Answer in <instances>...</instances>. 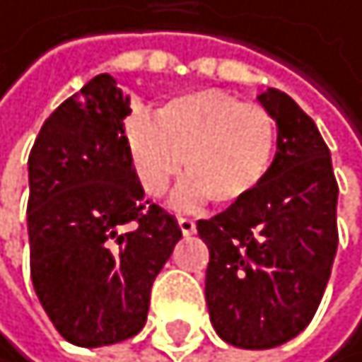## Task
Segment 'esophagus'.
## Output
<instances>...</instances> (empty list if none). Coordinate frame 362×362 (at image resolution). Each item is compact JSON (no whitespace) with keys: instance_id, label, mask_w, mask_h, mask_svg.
I'll return each mask as SVG.
<instances>
[{"instance_id":"esophagus-1","label":"esophagus","mask_w":362,"mask_h":362,"mask_svg":"<svg viewBox=\"0 0 362 362\" xmlns=\"http://www.w3.org/2000/svg\"><path fill=\"white\" fill-rule=\"evenodd\" d=\"M177 226H180V230H182V235H194L196 233L194 218H189V216H177Z\"/></svg>"}]
</instances>
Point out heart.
<instances>
[{
    "label": "heart",
    "instance_id": "1",
    "mask_svg": "<svg viewBox=\"0 0 362 362\" xmlns=\"http://www.w3.org/2000/svg\"><path fill=\"white\" fill-rule=\"evenodd\" d=\"M125 146L146 194L162 196L185 162L189 180L177 192L180 205L205 196L214 205H237L272 173L278 120L262 105L207 88L166 102L157 120L134 114L125 125Z\"/></svg>",
    "mask_w": 362,
    "mask_h": 362
}]
</instances>
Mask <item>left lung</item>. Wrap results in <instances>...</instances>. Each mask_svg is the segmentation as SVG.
<instances>
[{
	"mask_svg": "<svg viewBox=\"0 0 362 362\" xmlns=\"http://www.w3.org/2000/svg\"><path fill=\"white\" fill-rule=\"evenodd\" d=\"M257 100L278 120L272 173L251 198L196 223L209 248V320L242 349H272L310 324L338 251L329 146L287 93L267 88Z\"/></svg>",
	"mask_w": 362,
	"mask_h": 362,
	"instance_id": "8db88e82",
	"label": "left lung"
}]
</instances>
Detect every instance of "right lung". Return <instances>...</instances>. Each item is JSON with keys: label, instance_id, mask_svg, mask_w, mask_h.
I'll list each match as a JSON object with an SVG mask.
<instances>
[{"label": "right lung", "instance_id": "obj_1", "mask_svg": "<svg viewBox=\"0 0 362 362\" xmlns=\"http://www.w3.org/2000/svg\"><path fill=\"white\" fill-rule=\"evenodd\" d=\"M129 98L98 75L42 123L29 155V264L40 305L77 346L136 335L150 290L180 242L144 200L125 146Z\"/></svg>", "mask_w": 362, "mask_h": 362}]
</instances>
